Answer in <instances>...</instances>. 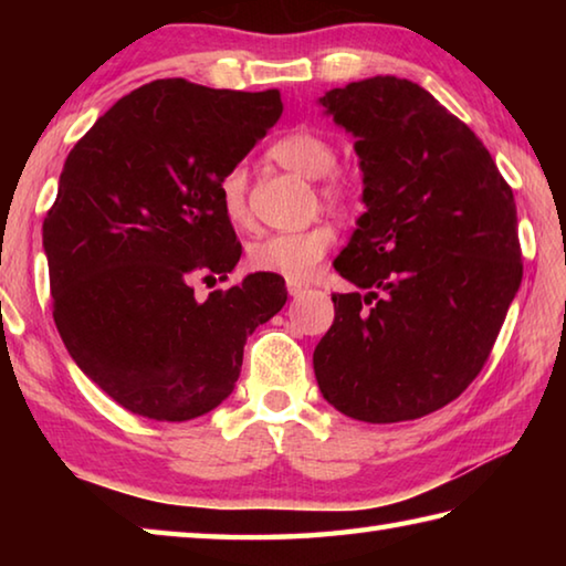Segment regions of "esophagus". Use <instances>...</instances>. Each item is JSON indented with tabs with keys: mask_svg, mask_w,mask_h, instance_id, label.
I'll use <instances>...</instances> for the list:
<instances>
[{
	"mask_svg": "<svg viewBox=\"0 0 566 566\" xmlns=\"http://www.w3.org/2000/svg\"><path fill=\"white\" fill-rule=\"evenodd\" d=\"M286 292H290V296H302L306 292V286L302 282H294V280H286Z\"/></svg>",
	"mask_w": 566,
	"mask_h": 566,
	"instance_id": "34e87169",
	"label": "esophagus"
}]
</instances>
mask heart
I'll return each mask as SVG.
<instances>
[{
  "instance_id": "b5f03b06",
  "label": "heart",
  "mask_w": 566,
  "mask_h": 566,
  "mask_svg": "<svg viewBox=\"0 0 566 566\" xmlns=\"http://www.w3.org/2000/svg\"><path fill=\"white\" fill-rule=\"evenodd\" d=\"M270 157L306 179L322 180V197L329 205H349L354 199V181L332 171L337 167V151L332 142L317 132L296 129L284 134L270 147ZM219 205L229 222L242 227L249 222L247 207V169L232 167L219 179ZM337 242L332 224H314L300 232H274L249 244L247 256L256 272H272L286 280L304 282L317 272L324 256Z\"/></svg>"
}]
</instances>
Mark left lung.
Returning a JSON list of instances; mask_svg holds the SVG:
<instances>
[{"mask_svg": "<svg viewBox=\"0 0 566 566\" xmlns=\"http://www.w3.org/2000/svg\"><path fill=\"white\" fill-rule=\"evenodd\" d=\"M364 175L314 349L324 399L371 424L442 409L472 385L522 284L512 187L482 139L419 84L369 76L319 97Z\"/></svg>", "mask_w": 566, "mask_h": 566, "instance_id": "left-lung-1", "label": "left lung"}]
</instances>
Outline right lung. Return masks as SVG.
Segmentation results:
<instances>
[{
	"instance_id": "right-lung-1",
	"label": "right lung",
	"mask_w": 566,
	"mask_h": 566,
	"mask_svg": "<svg viewBox=\"0 0 566 566\" xmlns=\"http://www.w3.org/2000/svg\"><path fill=\"white\" fill-rule=\"evenodd\" d=\"M282 117L276 90L157 80L94 122L64 161L44 217L54 324L84 375L132 415L202 417L232 395L247 337L286 302L256 272L197 300L242 244L219 179Z\"/></svg>"
}]
</instances>
